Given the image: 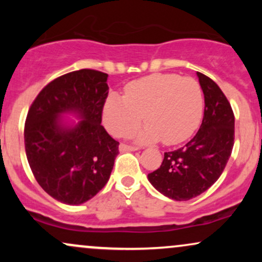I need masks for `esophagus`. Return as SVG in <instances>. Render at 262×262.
<instances>
[{
	"mask_svg": "<svg viewBox=\"0 0 262 262\" xmlns=\"http://www.w3.org/2000/svg\"><path fill=\"white\" fill-rule=\"evenodd\" d=\"M138 150L137 146H132V145H127V144H121L119 145V151L124 152V151H135Z\"/></svg>",
	"mask_w": 262,
	"mask_h": 262,
	"instance_id": "34e87169",
	"label": "esophagus"
}]
</instances>
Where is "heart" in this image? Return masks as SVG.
Returning a JSON list of instances; mask_svg holds the SVG:
<instances>
[{"mask_svg": "<svg viewBox=\"0 0 262 262\" xmlns=\"http://www.w3.org/2000/svg\"><path fill=\"white\" fill-rule=\"evenodd\" d=\"M203 96L200 83L175 74H154L128 83L124 96L111 93L103 107V122L116 137L133 134L139 141L176 145L187 140L200 125Z\"/></svg>", "mask_w": 262, "mask_h": 262, "instance_id": "heart-1", "label": "heart"}]
</instances>
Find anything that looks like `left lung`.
<instances>
[{"label": "left lung", "instance_id": "obj_1", "mask_svg": "<svg viewBox=\"0 0 262 262\" xmlns=\"http://www.w3.org/2000/svg\"><path fill=\"white\" fill-rule=\"evenodd\" d=\"M204 95L203 121L197 134L182 148L165 152L148 180L164 196L188 201L213 185L229 160L234 146V113L219 86L197 73Z\"/></svg>", "mask_w": 262, "mask_h": 262}]
</instances>
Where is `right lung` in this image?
<instances>
[{
  "mask_svg": "<svg viewBox=\"0 0 262 262\" xmlns=\"http://www.w3.org/2000/svg\"><path fill=\"white\" fill-rule=\"evenodd\" d=\"M107 79L91 69L62 75L39 92L27 114L29 166L40 187L61 203H85L110 180L119 143L101 125ZM65 114L80 121L68 122Z\"/></svg>",
  "mask_w": 262,
  "mask_h": 262,
  "instance_id": "obj_1",
  "label": "right lung"
}]
</instances>
